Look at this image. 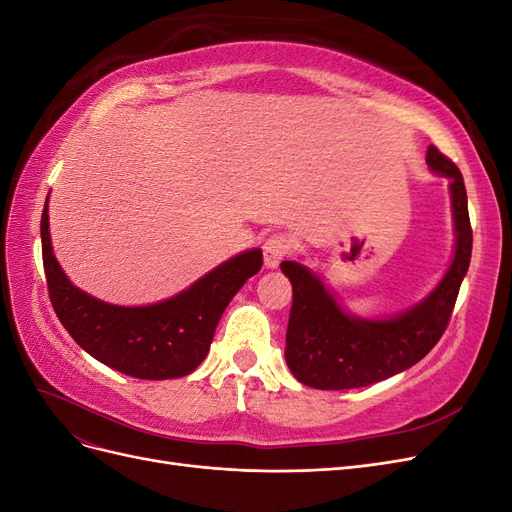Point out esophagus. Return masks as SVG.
Wrapping results in <instances>:
<instances>
[{
  "label": "esophagus",
  "mask_w": 512,
  "mask_h": 512,
  "mask_svg": "<svg viewBox=\"0 0 512 512\" xmlns=\"http://www.w3.org/2000/svg\"><path fill=\"white\" fill-rule=\"evenodd\" d=\"M262 252H265V267L275 269L290 254V239L282 232H275L262 245Z\"/></svg>",
  "instance_id": "34e87169"
}]
</instances>
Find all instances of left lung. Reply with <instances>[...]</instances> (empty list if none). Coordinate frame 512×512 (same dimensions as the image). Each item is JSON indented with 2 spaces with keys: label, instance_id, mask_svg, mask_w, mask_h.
I'll return each instance as SVG.
<instances>
[{
  "label": "left lung",
  "instance_id": "8db88e82",
  "mask_svg": "<svg viewBox=\"0 0 512 512\" xmlns=\"http://www.w3.org/2000/svg\"><path fill=\"white\" fill-rule=\"evenodd\" d=\"M425 160L433 173L448 179L455 252L423 301L389 318L352 316L312 269L297 260L282 262L292 284L286 363L305 386L344 391L386 380L421 361L446 331L472 256L468 194L459 168L436 147L427 149Z\"/></svg>",
  "mask_w": 512,
  "mask_h": 512
}]
</instances>
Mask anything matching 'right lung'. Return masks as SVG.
<instances>
[{"mask_svg": "<svg viewBox=\"0 0 512 512\" xmlns=\"http://www.w3.org/2000/svg\"><path fill=\"white\" fill-rule=\"evenodd\" d=\"M42 262L59 322L85 352L141 380L183 378L205 361L215 327L239 288L262 267V250H245L175 297L151 305H113L76 288L53 254L49 196L42 220Z\"/></svg>", "mask_w": 512, "mask_h": 512, "instance_id": "1", "label": "right lung"}]
</instances>
